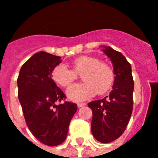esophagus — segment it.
<instances>
[{"label":"esophagus","instance_id":"obj_1","mask_svg":"<svg viewBox=\"0 0 158 158\" xmlns=\"http://www.w3.org/2000/svg\"><path fill=\"white\" fill-rule=\"evenodd\" d=\"M86 103H78V104H77V106L79 107H84V106H86Z\"/></svg>","mask_w":158,"mask_h":158}]
</instances>
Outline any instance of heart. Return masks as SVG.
Returning <instances> with one entry per match:
<instances>
[{"label":"heart","instance_id":"1","mask_svg":"<svg viewBox=\"0 0 158 158\" xmlns=\"http://www.w3.org/2000/svg\"><path fill=\"white\" fill-rule=\"evenodd\" d=\"M73 70L65 64H59L53 69L51 78L54 82L62 86H70L77 75H82L84 82L75 84L67 89V96L71 101H83L96 94L103 95L108 92L115 82V72L111 65L102 62L98 57L81 56L72 62Z\"/></svg>","mask_w":158,"mask_h":158}]
</instances>
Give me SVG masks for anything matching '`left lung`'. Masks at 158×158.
Segmentation results:
<instances>
[{
	"label": "left lung",
	"instance_id": "obj_1",
	"mask_svg": "<svg viewBox=\"0 0 158 158\" xmlns=\"http://www.w3.org/2000/svg\"><path fill=\"white\" fill-rule=\"evenodd\" d=\"M110 59L115 72V82L110 95L91 101V131L97 140L108 143L115 140L126 130L133 107L134 82L132 68L122 53L110 47L103 50Z\"/></svg>",
	"mask_w": 158,
	"mask_h": 158
}]
</instances>
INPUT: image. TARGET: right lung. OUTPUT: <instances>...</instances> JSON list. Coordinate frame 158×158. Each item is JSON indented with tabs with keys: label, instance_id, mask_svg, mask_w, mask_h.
I'll use <instances>...</instances> for the list:
<instances>
[{
	"label": "right lung",
	"instance_id": "add662e5",
	"mask_svg": "<svg viewBox=\"0 0 158 158\" xmlns=\"http://www.w3.org/2000/svg\"><path fill=\"white\" fill-rule=\"evenodd\" d=\"M61 58L44 51L36 53L22 66L17 79L18 97L28 128L40 142L51 147L65 140L77 110L75 103H61L66 96L51 79Z\"/></svg>",
	"mask_w": 158,
	"mask_h": 158
}]
</instances>
